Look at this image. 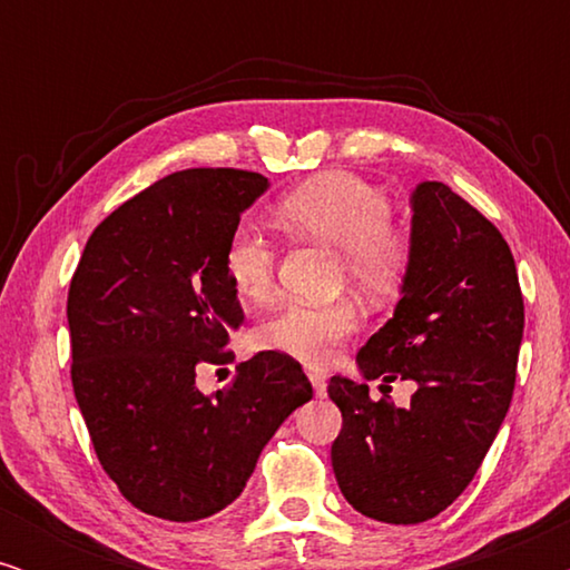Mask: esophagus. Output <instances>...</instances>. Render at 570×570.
Returning a JSON list of instances; mask_svg holds the SVG:
<instances>
[{
	"mask_svg": "<svg viewBox=\"0 0 570 570\" xmlns=\"http://www.w3.org/2000/svg\"><path fill=\"white\" fill-rule=\"evenodd\" d=\"M308 381H311V386H314V392L318 396L326 394V376L322 371H308Z\"/></svg>",
	"mask_w": 570,
	"mask_h": 570,
	"instance_id": "obj_1",
	"label": "esophagus"
}]
</instances>
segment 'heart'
<instances>
[{"mask_svg": "<svg viewBox=\"0 0 570 570\" xmlns=\"http://www.w3.org/2000/svg\"><path fill=\"white\" fill-rule=\"evenodd\" d=\"M272 217L291 236L316 240L337 252L340 279L371 298H384L402 285L412 267L415 238L392 220L386 191L347 170L308 178L283 194ZM275 248L252 228L233 230L223 254L228 285L240 301L264 303L275 287ZM353 301L340 298L326 306L287 303L259 324L256 342L303 363H330L342 342L357 330Z\"/></svg>", "mask_w": 570, "mask_h": 570, "instance_id": "heart-1", "label": "heart"}]
</instances>
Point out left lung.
I'll list each match as a JSON object with an SVG mask.
<instances>
[{
    "label": "left lung",
    "instance_id": "left-lung-1",
    "mask_svg": "<svg viewBox=\"0 0 570 570\" xmlns=\"http://www.w3.org/2000/svg\"><path fill=\"white\" fill-rule=\"evenodd\" d=\"M415 256L394 318L357 353L365 379L415 381L407 407L332 376L342 431L332 466L355 511L420 524L478 474L509 412L521 332L517 264L501 230L441 181L412 194Z\"/></svg>",
    "mask_w": 570,
    "mask_h": 570
}]
</instances>
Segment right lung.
Instances as JSON below:
<instances>
[{"label": "right lung", "instance_id": "obj_1", "mask_svg": "<svg viewBox=\"0 0 570 570\" xmlns=\"http://www.w3.org/2000/svg\"><path fill=\"white\" fill-rule=\"evenodd\" d=\"M240 168H186L92 230L67 295L72 386L92 449L135 509L197 521L236 501L262 449L314 396L301 363L264 350L230 389L197 371L230 361L244 308L223 269L240 213L267 189Z\"/></svg>", "mask_w": 570, "mask_h": 570}]
</instances>
